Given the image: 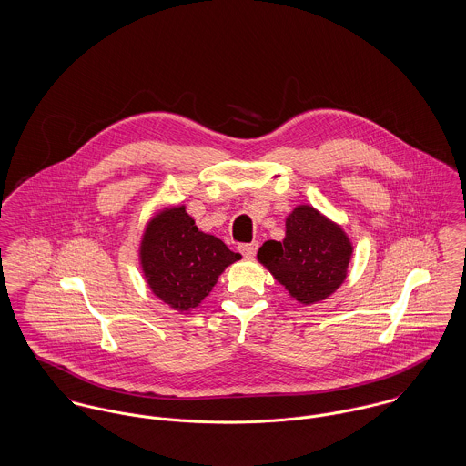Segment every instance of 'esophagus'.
Masks as SVG:
<instances>
[{"instance_id":"obj_1","label":"esophagus","mask_w":466,"mask_h":466,"mask_svg":"<svg viewBox=\"0 0 466 466\" xmlns=\"http://www.w3.org/2000/svg\"><path fill=\"white\" fill-rule=\"evenodd\" d=\"M258 243H245V245H239V252L245 256V258H254L256 252H258Z\"/></svg>"}]
</instances>
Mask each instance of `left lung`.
<instances>
[{"instance_id":"1","label":"left lung","mask_w":466,"mask_h":466,"mask_svg":"<svg viewBox=\"0 0 466 466\" xmlns=\"http://www.w3.org/2000/svg\"><path fill=\"white\" fill-rule=\"evenodd\" d=\"M352 245L341 227L300 206L286 219L284 241H266L258 258L300 304L334 293L347 277Z\"/></svg>"}]
</instances>
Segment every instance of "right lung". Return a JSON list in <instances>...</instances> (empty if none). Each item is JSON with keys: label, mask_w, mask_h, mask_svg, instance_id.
I'll list each match as a JSON object with an SVG mask.
<instances>
[{"label": "right lung", "mask_w": 466, "mask_h": 466, "mask_svg": "<svg viewBox=\"0 0 466 466\" xmlns=\"http://www.w3.org/2000/svg\"><path fill=\"white\" fill-rule=\"evenodd\" d=\"M241 258L198 230L184 208H166L148 223L141 243V264L148 286L173 309L197 308L221 271Z\"/></svg>", "instance_id": "right-lung-1"}]
</instances>
